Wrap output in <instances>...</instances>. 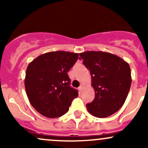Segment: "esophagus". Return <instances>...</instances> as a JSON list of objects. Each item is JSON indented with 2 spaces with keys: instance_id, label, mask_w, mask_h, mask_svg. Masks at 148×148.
Listing matches in <instances>:
<instances>
[{
  "instance_id": "1",
  "label": "esophagus",
  "mask_w": 148,
  "mask_h": 148,
  "mask_svg": "<svg viewBox=\"0 0 148 148\" xmlns=\"http://www.w3.org/2000/svg\"><path fill=\"white\" fill-rule=\"evenodd\" d=\"M84 85H83V84H81V86H79V90L80 91H81V90H83V88H84Z\"/></svg>"
}]
</instances>
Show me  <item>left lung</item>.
Here are the masks:
<instances>
[{"mask_svg": "<svg viewBox=\"0 0 148 148\" xmlns=\"http://www.w3.org/2000/svg\"><path fill=\"white\" fill-rule=\"evenodd\" d=\"M89 69L95 99L87 103L88 111L97 118H106L123 106L132 84L129 64L118 56L103 51H90L79 53Z\"/></svg>", "mask_w": 148, "mask_h": 148, "instance_id": "obj_1", "label": "left lung"}]
</instances>
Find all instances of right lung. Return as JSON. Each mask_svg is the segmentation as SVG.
<instances>
[{"instance_id": "add662e5", "label": "right lung", "mask_w": 148, "mask_h": 148, "mask_svg": "<svg viewBox=\"0 0 148 148\" xmlns=\"http://www.w3.org/2000/svg\"><path fill=\"white\" fill-rule=\"evenodd\" d=\"M79 53L64 51L39 56L26 69L25 88L30 104L44 116L58 118L69 111L79 94L69 86L67 72L75 64Z\"/></svg>"}]
</instances>
